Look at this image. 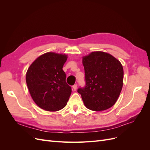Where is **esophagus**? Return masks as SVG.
Returning <instances> with one entry per match:
<instances>
[{
	"label": "esophagus",
	"mask_w": 150,
	"mask_h": 150,
	"mask_svg": "<svg viewBox=\"0 0 150 150\" xmlns=\"http://www.w3.org/2000/svg\"><path fill=\"white\" fill-rule=\"evenodd\" d=\"M77 87H78V85H77V84H74V85L72 86V88H73L74 91H76Z\"/></svg>",
	"instance_id": "obj_1"
}]
</instances>
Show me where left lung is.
Masks as SVG:
<instances>
[{
	"label": "left lung",
	"instance_id": "1",
	"mask_svg": "<svg viewBox=\"0 0 150 150\" xmlns=\"http://www.w3.org/2000/svg\"><path fill=\"white\" fill-rule=\"evenodd\" d=\"M85 87L78 89L86 107L90 110H108L116 103L123 84V68L111 54L92 52L83 57Z\"/></svg>",
	"mask_w": 150,
	"mask_h": 150
}]
</instances>
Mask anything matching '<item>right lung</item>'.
Wrapping results in <instances>:
<instances>
[{"instance_id": "obj_1", "label": "right lung", "mask_w": 150, "mask_h": 150, "mask_svg": "<svg viewBox=\"0 0 150 150\" xmlns=\"http://www.w3.org/2000/svg\"><path fill=\"white\" fill-rule=\"evenodd\" d=\"M66 54L47 52L32 63L26 73V83L30 96L42 110L56 111L64 108L72 92L62 70Z\"/></svg>"}]
</instances>
